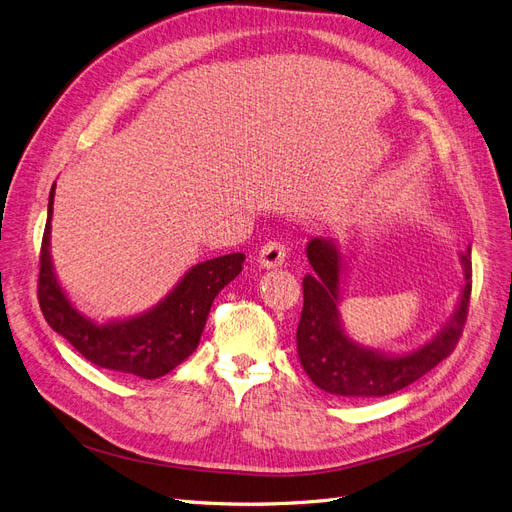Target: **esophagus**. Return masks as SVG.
<instances>
[{
  "label": "esophagus",
  "mask_w": 512,
  "mask_h": 512,
  "mask_svg": "<svg viewBox=\"0 0 512 512\" xmlns=\"http://www.w3.org/2000/svg\"><path fill=\"white\" fill-rule=\"evenodd\" d=\"M258 262L265 269L280 267L286 262V245L282 241H269L260 247Z\"/></svg>",
  "instance_id": "obj_1"
}]
</instances>
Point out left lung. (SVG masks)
Listing matches in <instances>:
<instances>
[{
  "label": "left lung",
  "mask_w": 512,
  "mask_h": 512,
  "mask_svg": "<svg viewBox=\"0 0 512 512\" xmlns=\"http://www.w3.org/2000/svg\"><path fill=\"white\" fill-rule=\"evenodd\" d=\"M312 271L303 277V312L297 329L299 361L318 389L339 397L369 399L406 389L451 354L466 327L472 294V258L461 254L466 286L455 316L436 339L404 356H384L356 346L337 318L342 258L324 239L307 243Z\"/></svg>",
  "instance_id": "8db88e82"
}]
</instances>
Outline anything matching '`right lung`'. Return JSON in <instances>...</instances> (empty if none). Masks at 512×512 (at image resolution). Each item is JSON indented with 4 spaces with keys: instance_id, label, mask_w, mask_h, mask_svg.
I'll list each match as a JSON object with an SVG mask.
<instances>
[{
    "instance_id": "right-lung-1",
    "label": "right lung",
    "mask_w": 512,
    "mask_h": 512,
    "mask_svg": "<svg viewBox=\"0 0 512 512\" xmlns=\"http://www.w3.org/2000/svg\"><path fill=\"white\" fill-rule=\"evenodd\" d=\"M53 194L55 185L49 196L38 273V303L46 322L89 363L147 380L166 376L196 350L213 299L241 273L245 256L237 252L200 262L151 312L132 320L94 324L70 305L53 273L49 254Z\"/></svg>"
}]
</instances>
